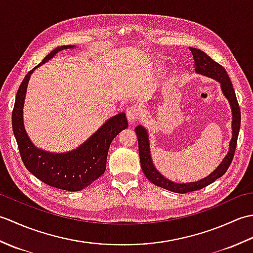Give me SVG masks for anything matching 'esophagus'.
I'll return each mask as SVG.
<instances>
[{"instance_id":"1","label":"esophagus","mask_w":253,"mask_h":253,"mask_svg":"<svg viewBox=\"0 0 253 253\" xmlns=\"http://www.w3.org/2000/svg\"><path fill=\"white\" fill-rule=\"evenodd\" d=\"M126 116L129 124H135L139 118V112L135 107H128L126 110Z\"/></svg>"}]
</instances>
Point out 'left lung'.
<instances>
[{"label":"left lung","mask_w":253,"mask_h":253,"mask_svg":"<svg viewBox=\"0 0 253 253\" xmlns=\"http://www.w3.org/2000/svg\"><path fill=\"white\" fill-rule=\"evenodd\" d=\"M193 60H195L196 65V72L198 74H201L203 76H207L216 80L221 84V88L224 95L226 96L228 100L230 107H232L233 112V137L232 140L229 142V150L226 157L223 159V161L219 164L216 169L212 171L209 176L204 177L203 179L198 181L187 182V184H178V182H174L160 173V171L155 169L153 162L151 160V154H150V144H149V138H148V131L144 129L142 126H137L135 128L136 135L138 138V146H139V157H140V163L143 174L146 175L147 178L154 184L155 186H159L163 189L173 191L176 193H186L190 191L200 190L202 188L212 184L219 177H222L226 170L228 169L230 163H232L236 146H237V138L240 129V107L238 104L237 98H236L235 90L233 88L232 82L228 77V75L225 71V68L219 65L218 63L213 61L211 57L207 55L203 51L196 49V47H189Z\"/></svg>","instance_id":"left-lung-1"}]
</instances>
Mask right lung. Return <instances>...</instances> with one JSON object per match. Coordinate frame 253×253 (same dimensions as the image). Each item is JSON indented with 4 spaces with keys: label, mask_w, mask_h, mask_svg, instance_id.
I'll return each instance as SVG.
<instances>
[{
    "label": "right lung",
    "mask_w": 253,
    "mask_h": 253,
    "mask_svg": "<svg viewBox=\"0 0 253 253\" xmlns=\"http://www.w3.org/2000/svg\"><path fill=\"white\" fill-rule=\"evenodd\" d=\"M63 45L49 53L42 62L26 75L21 82L12 113L13 131L19 153L26 169L38 179L51 187L67 191H79L98 179L106 169V158L111 142L128 127L125 113H120L103 124L82 146L66 153H51L38 149L30 141L24 127L23 107L29 78L37 67L41 66L64 49Z\"/></svg>",
    "instance_id": "right-lung-1"
}]
</instances>
